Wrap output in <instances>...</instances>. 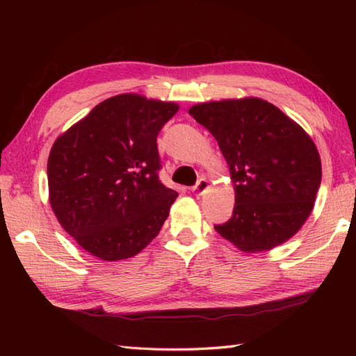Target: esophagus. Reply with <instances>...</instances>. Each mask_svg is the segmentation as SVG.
I'll use <instances>...</instances> for the list:
<instances>
[{
	"instance_id": "34e87169",
	"label": "esophagus",
	"mask_w": 356,
	"mask_h": 356,
	"mask_svg": "<svg viewBox=\"0 0 356 356\" xmlns=\"http://www.w3.org/2000/svg\"><path fill=\"white\" fill-rule=\"evenodd\" d=\"M207 188H208V180H207V179H200L199 182L191 188V191H193L195 195H202L203 193L207 191Z\"/></svg>"
}]
</instances>
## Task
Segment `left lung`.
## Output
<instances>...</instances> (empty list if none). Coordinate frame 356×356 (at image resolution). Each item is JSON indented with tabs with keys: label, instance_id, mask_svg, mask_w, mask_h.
<instances>
[{
	"label": "left lung",
	"instance_id": "obj_1",
	"mask_svg": "<svg viewBox=\"0 0 356 356\" xmlns=\"http://www.w3.org/2000/svg\"><path fill=\"white\" fill-rule=\"evenodd\" d=\"M190 115L216 138L236 186L232 216L216 231L248 252L289 240L311 214L321 185L312 139L257 97L199 104Z\"/></svg>",
	"mask_w": 356,
	"mask_h": 356
}]
</instances>
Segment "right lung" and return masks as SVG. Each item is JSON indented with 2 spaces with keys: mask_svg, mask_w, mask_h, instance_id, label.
<instances>
[{
  "mask_svg": "<svg viewBox=\"0 0 356 356\" xmlns=\"http://www.w3.org/2000/svg\"><path fill=\"white\" fill-rule=\"evenodd\" d=\"M177 110L139 95L113 96L53 143L50 205L90 254L128 259L161 231L177 193L159 179L157 136Z\"/></svg>",
  "mask_w": 356,
  "mask_h": 356,
  "instance_id": "1",
  "label": "right lung"
}]
</instances>
